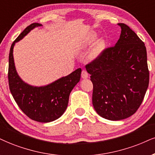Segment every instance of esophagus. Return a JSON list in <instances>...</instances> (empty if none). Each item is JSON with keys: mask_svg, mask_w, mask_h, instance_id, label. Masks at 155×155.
<instances>
[{"mask_svg": "<svg viewBox=\"0 0 155 155\" xmlns=\"http://www.w3.org/2000/svg\"><path fill=\"white\" fill-rule=\"evenodd\" d=\"M81 77L83 79H87L88 78V73H87L86 70H83V71L81 72Z\"/></svg>", "mask_w": 155, "mask_h": 155, "instance_id": "esophagus-1", "label": "esophagus"}]
</instances>
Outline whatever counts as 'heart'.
Wrapping results in <instances>:
<instances>
[{"label":"heart","mask_w":155,"mask_h":155,"mask_svg":"<svg viewBox=\"0 0 155 155\" xmlns=\"http://www.w3.org/2000/svg\"><path fill=\"white\" fill-rule=\"evenodd\" d=\"M94 39V37L91 38V39L88 41V43H91V41ZM104 40H99V41L97 42L96 45L94 47V48L92 49V51H91V54H90V57L91 59H94L96 57H98L99 54L102 51L103 49L104 48Z\"/></svg>","instance_id":"1"}]
</instances>
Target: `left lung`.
I'll return each mask as SVG.
<instances>
[{"label":"left lung","mask_w":155,"mask_h":155,"mask_svg":"<svg viewBox=\"0 0 155 155\" xmlns=\"http://www.w3.org/2000/svg\"><path fill=\"white\" fill-rule=\"evenodd\" d=\"M114 47L86 64L93 85V105L99 116L118 121L133 115L147 90L150 72L144 43L127 25Z\"/></svg>","instance_id":"8db88e82"}]
</instances>
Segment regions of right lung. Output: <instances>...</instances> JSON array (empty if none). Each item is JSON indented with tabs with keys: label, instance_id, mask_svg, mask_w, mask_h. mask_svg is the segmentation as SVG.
<instances>
[{
	"label": "right lung",
	"instance_id": "right-lung-1",
	"mask_svg": "<svg viewBox=\"0 0 155 155\" xmlns=\"http://www.w3.org/2000/svg\"><path fill=\"white\" fill-rule=\"evenodd\" d=\"M34 23L27 26L11 45L8 60V84L13 98L21 110L34 121L47 123L60 117L68 105L72 90L80 81L81 68L47 85L32 86L21 79L13 60V47L31 30L41 26Z\"/></svg>",
	"mask_w": 155,
	"mask_h": 155
}]
</instances>
